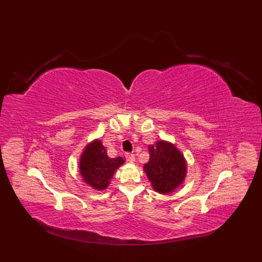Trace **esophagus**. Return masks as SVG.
<instances>
[{
    "label": "esophagus",
    "mask_w": 262,
    "mask_h": 262,
    "mask_svg": "<svg viewBox=\"0 0 262 262\" xmlns=\"http://www.w3.org/2000/svg\"><path fill=\"white\" fill-rule=\"evenodd\" d=\"M125 158L129 162H134L135 161V155L133 153H126L125 154Z\"/></svg>",
    "instance_id": "1"
}]
</instances>
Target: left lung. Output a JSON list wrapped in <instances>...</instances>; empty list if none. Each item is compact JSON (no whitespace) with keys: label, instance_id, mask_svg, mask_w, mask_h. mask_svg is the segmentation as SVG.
<instances>
[{"label":"left lung","instance_id":"obj_1","mask_svg":"<svg viewBox=\"0 0 262 262\" xmlns=\"http://www.w3.org/2000/svg\"><path fill=\"white\" fill-rule=\"evenodd\" d=\"M149 160L144 170L153 188L159 193H170L180 186L186 175V161L173 144L158 141L149 145Z\"/></svg>","mask_w":262,"mask_h":262}]
</instances>
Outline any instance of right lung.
Instances as JSON below:
<instances>
[{
  "instance_id": "1",
  "label": "right lung",
  "mask_w": 262,
  "mask_h": 262,
  "mask_svg": "<svg viewBox=\"0 0 262 262\" xmlns=\"http://www.w3.org/2000/svg\"><path fill=\"white\" fill-rule=\"evenodd\" d=\"M124 163L122 157L109 158L102 143L96 140L90 143L82 153L79 170L84 181L98 190L105 189L116 170Z\"/></svg>"
}]
</instances>
